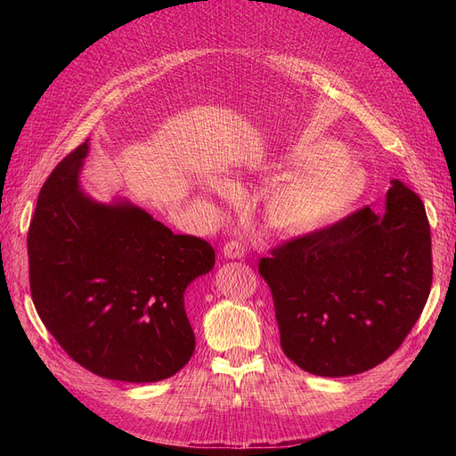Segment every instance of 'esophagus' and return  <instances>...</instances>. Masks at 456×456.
I'll return each instance as SVG.
<instances>
[{
  "label": "esophagus",
  "instance_id": "esophagus-1",
  "mask_svg": "<svg viewBox=\"0 0 456 456\" xmlns=\"http://www.w3.org/2000/svg\"><path fill=\"white\" fill-rule=\"evenodd\" d=\"M223 255H224V258H238V260H240V258L245 256V247H243L241 241L232 240V241H228V243L224 245Z\"/></svg>",
  "mask_w": 456,
  "mask_h": 456
}]
</instances>
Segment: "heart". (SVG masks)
I'll list each match as a JSON object with an SVG mask.
<instances>
[{
	"instance_id": "obj_1",
	"label": "heart",
	"mask_w": 456,
	"mask_h": 456,
	"mask_svg": "<svg viewBox=\"0 0 456 456\" xmlns=\"http://www.w3.org/2000/svg\"><path fill=\"white\" fill-rule=\"evenodd\" d=\"M285 173L268 186L262 211L266 223L281 232H312L333 223L362 198L367 175L348 159V151L335 141L300 146L278 163ZM205 194L226 190L220 178L201 183Z\"/></svg>"
}]
</instances>
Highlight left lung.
Wrapping results in <instances>:
<instances>
[{"instance_id":"8db88e82","label":"left lung","mask_w":456,"mask_h":456,"mask_svg":"<svg viewBox=\"0 0 456 456\" xmlns=\"http://www.w3.org/2000/svg\"><path fill=\"white\" fill-rule=\"evenodd\" d=\"M258 272L270 285L285 355L317 377H350L402 346L432 287L424 203L392 181L384 213L369 207L275 247Z\"/></svg>"}]
</instances>
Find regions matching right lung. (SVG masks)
I'll return each instance as SVG.
<instances>
[{
	"mask_svg": "<svg viewBox=\"0 0 456 456\" xmlns=\"http://www.w3.org/2000/svg\"><path fill=\"white\" fill-rule=\"evenodd\" d=\"M89 141L49 175L28 230L34 306L64 352L102 379L158 382L196 348L184 293L215 266L205 240L173 233L127 200L79 186Z\"/></svg>",
	"mask_w": 456,
	"mask_h": 456,
	"instance_id": "right-lung-1",
	"label": "right lung"
}]
</instances>
